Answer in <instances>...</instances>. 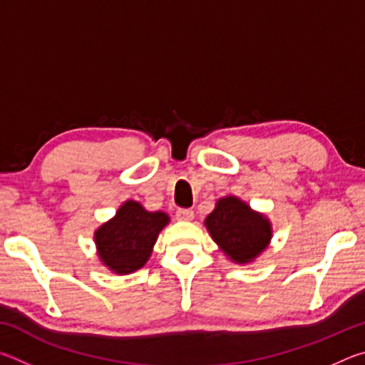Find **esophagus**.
Masks as SVG:
<instances>
[{"instance_id":"34e87169","label":"esophagus","mask_w":365,"mask_h":365,"mask_svg":"<svg viewBox=\"0 0 365 365\" xmlns=\"http://www.w3.org/2000/svg\"><path fill=\"white\" fill-rule=\"evenodd\" d=\"M175 215H177L178 220H191L195 217V212L191 211V209H178Z\"/></svg>"}]
</instances>
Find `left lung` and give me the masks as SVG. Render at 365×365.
Instances as JSON below:
<instances>
[{
  "instance_id": "1",
  "label": "left lung",
  "mask_w": 365,
  "mask_h": 365,
  "mask_svg": "<svg viewBox=\"0 0 365 365\" xmlns=\"http://www.w3.org/2000/svg\"><path fill=\"white\" fill-rule=\"evenodd\" d=\"M205 225L219 248L237 264L255 261L272 238L269 219L237 196L220 197Z\"/></svg>"
}]
</instances>
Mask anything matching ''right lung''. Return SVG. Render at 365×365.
<instances>
[{
	"label": "right lung",
	"mask_w": 365,
	"mask_h": 365,
	"mask_svg": "<svg viewBox=\"0 0 365 365\" xmlns=\"http://www.w3.org/2000/svg\"><path fill=\"white\" fill-rule=\"evenodd\" d=\"M168 224L165 212H150L137 201H125L114 217L95 232L98 256L114 274L138 270L150 259L159 232Z\"/></svg>",
	"instance_id": "right-lung-1"
}]
</instances>
